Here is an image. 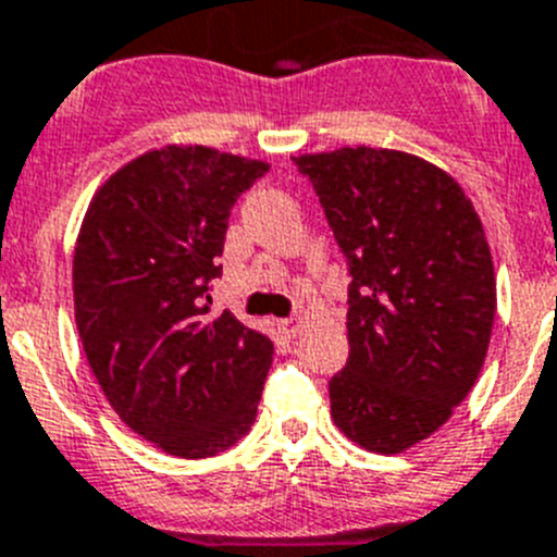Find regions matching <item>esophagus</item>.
I'll return each instance as SVG.
<instances>
[{"label": "esophagus", "mask_w": 557, "mask_h": 557, "mask_svg": "<svg viewBox=\"0 0 557 557\" xmlns=\"http://www.w3.org/2000/svg\"><path fill=\"white\" fill-rule=\"evenodd\" d=\"M278 327H282V333H287V336H298V331L304 327V320H300V317H287V320H278Z\"/></svg>", "instance_id": "1"}]
</instances>
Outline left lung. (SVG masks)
Wrapping results in <instances>:
<instances>
[{"label":"left lung","mask_w":557,"mask_h":557,"mask_svg":"<svg viewBox=\"0 0 557 557\" xmlns=\"http://www.w3.org/2000/svg\"><path fill=\"white\" fill-rule=\"evenodd\" d=\"M293 161L352 278L331 416L358 446L399 454L451 418L484 367L495 322L484 226L443 169L407 152L344 147Z\"/></svg>","instance_id":"left-lung-1"}]
</instances>
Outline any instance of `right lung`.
Wrapping results in <instances>:
<instances>
[{"label": "right lung", "mask_w": 557, "mask_h": 557, "mask_svg": "<svg viewBox=\"0 0 557 557\" xmlns=\"http://www.w3.org/2000/svg\"><path fill=\"white\" fill-rule=\"evenodd\" d=\"M268 163L163 147L95 194L73 257L76 325L106 399L174 457H215L251 429L273 342L210 314L235 202Z\"/></svg>", "instance_id": "right-lung-1"}]
</instances>
